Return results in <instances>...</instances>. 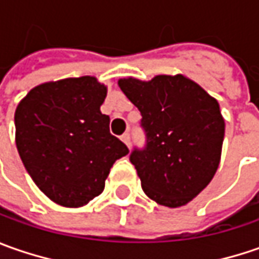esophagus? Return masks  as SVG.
Listing matches in <instances>:
<instances>
[{
	"label": "esophagus",
	"instance_id": "esophagus-1",
	"mask_svg": "<svg viewBox=\"0 0 259 259\" xmlns=\"http://www.w3.org/2000/svg\"><path fill=\"white\" fill-rule=\"evenodd\" d=\"M121 140H122L128 147H131V135H130V133H125V134H122Z\"/></svg>",
	"mask_w": 259,
	"mask_h": 259
}]
</instances>
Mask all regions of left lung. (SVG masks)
I'll list each match as a JSON object with an SVG mask.
<instances>
[{
  "label": "left lung",
  "instance_id": "1",
  "mask_svg": "<svg viewBox=\"0 0 259 259\" xmlns=\"http://www.w3.org/2000/svg\"><path fill=\"white\" fill-rule=\"evenodd\" d=\"M118 85L143 116L145 145L130 154L143 190L163 206L189 203L221 161L225 121L218 101L182 75L128 77Z\"/></svg>",
  "mask_w": 259,
  "mask_h": 259
}]
</instances>
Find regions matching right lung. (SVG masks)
Masks as SVG:
<instances>
[{"instance_id": "obj_1", "label": "right lung", "mask_w": 259, "mask_h": 259, "mask_svg": "<svg viewBox=\"0 0 259 259\" xmlns=\"http://www.w3.org/2000/svg\"><path fill=\"white\" fill-rule=\"evenodd\" d=\"M106 88L95 77H69L31 89L15 109V144L27 173L53 202L79 207L102 193L128 147L101 112Z\"/></svg>"}]
</instances>
